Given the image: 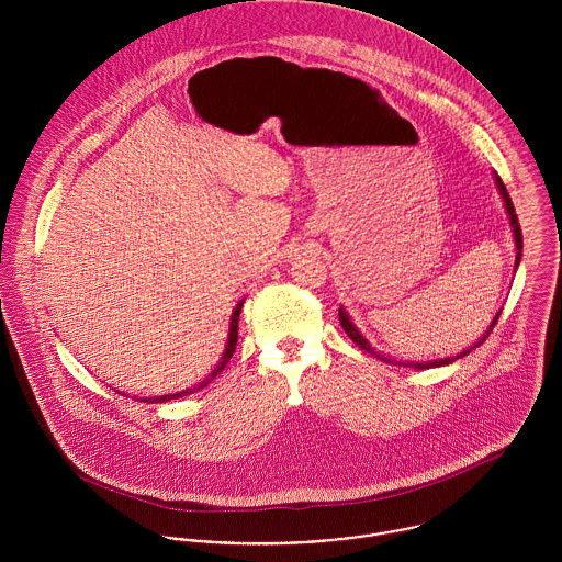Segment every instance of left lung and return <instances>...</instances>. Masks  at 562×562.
I'll return each mask as SVG.
<instances>
[{
	"label": "left lung",
	"instance_id": "1",
	"mask_svg": "<svg viewBox=\"0 0 562 562\" xmlns=\"http://www.w3.org/2000/svg\"><path fill=\"white\" fill-rule=\"evenodd\" d=\"M496 183H498V190H501V194H503V201H505V207H507V214H509V220H512V226H514V237H516V248H518V257H516V265H518L519 259H521V231H519V222L518 216H516V210H514V203H512V199H509V192H507V188H505V183H503V179L496 175ZM498 316H501V312L496 314V318L492 321V325H490V329L485 331V336L476 342L473 348H476L479 345H483V340L487 338V334L494 329V325H496V321H498ZM340 325H342V329H345L346 334H348V338L355 342V345L359 346V348H363V350H368L370 355H376V357H381L370 342L355 329V325L350 323V318H348V314H346L345 310L340 307ZM473 348H469L467 352H460V357H464V355H469ZM381 359H385V357H381ZM458 359V357H456ZM456 359H451V357H447V359H440V361H428V363H404V366H415V368H419V370H426V368H436V366H447V363H451V361H456ZM385 361H391V359H385Z\"/></svg>",
	"mask_w": 562,
	"mask_h": 562
}]
</instances>
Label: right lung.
<instances>
[{
	"instance_id": "right-lung-1",
	"label": "right lung",
	"mask_w": 562,
	"mask_h": 562,
	"mask_svg": "<svg viewBox=\"0 0 562 562\" xmlns=\"http://www.w3.org/2000/svg\"><path fill=\"white\" fill-rule=\"evenodd\" d=\"M241 305L244 302L237 303V307H235V312H233V316H231V329H228V342H226V350H224V355H222V361L217 363L216 370L212 372V376L210 379H205L201 385L196 389L207 387L214 379H216L217 374L226 368V363H228V359L233 357V352H235V346H237V329H239V312H241ZM188 395L190 391H181V393H173V395H162V397H154L151 402H169V400H175V397H181V395ZM145 402H149L147 397H145Z\"/></svg>"
}]
</instances>
